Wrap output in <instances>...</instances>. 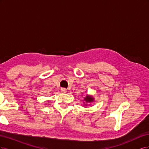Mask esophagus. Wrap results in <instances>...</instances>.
Wrapping results in <instances>:
<instances>
[{"label":"esophagus","mask_w":149,"mask_h":149,"mask_svg":"<svg viewBox=\"0 0 149 149\" xmlns=\"http://www.w3.org/2000/svg\"><path fill=\"white\" fill-rule=\"evenodd\" d=\"M61 93H66L67 92V90H66V88H61Z\"/></svg>","instance_id":"esophagus-1"}]
</instances>
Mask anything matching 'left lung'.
<instances>
[{"label":"left lung","mask_w":149,"mask_h":149,"mask_svg":"<svg viewBox=\"0 0 149 149\" xmlns=\"http://www.w3.org/2000/svg\"><path fill=\"white\" fill-rule=\"evenodd\" d=\"M84 102V106H87V104L86 103H89V102H93L94 101V99L92 96H90V95H87L84 97V100H83Z\"/></svg>","instance_id":"1"}]
</instances>
